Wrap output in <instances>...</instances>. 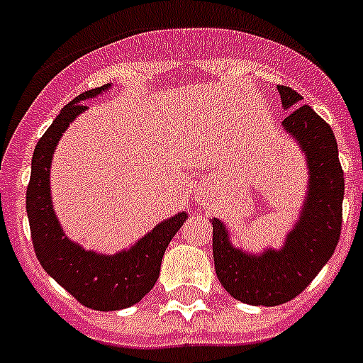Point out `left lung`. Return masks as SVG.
I'll list each match as a JSON object with an SVG mask.
<instances>
[{
    "mask_svg": "<svg viewBox=\"0 0 363 363\" xmlns=\"http://www.w3.org/2000/svg\"><path fill=\"white\" fill-rule=\"evenodd\" d=\"M289 116L284 127L306 150L309 162V194L300 221L281 251L251 256L230 245L225 227L213 220V258L223 289L251 306H280L296 298L335 252L342 233L344 171L338 145L329 123L309 107L291 86L278 85Z\"/></svg>",
    "mask_w": 363,
    "mask_h": 363,
    "instance_id": "left-lung-1",
    "label": "left lung"
}]
</instances>
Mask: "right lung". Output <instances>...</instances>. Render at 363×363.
Wrapping results in <instances>:
<instances>
[{
  "label": "right lung",
  "mask_w": 363,
  "mask_h": 363,
  "mask_svg": "<svg viewBox=\"0 0 363 363\" xmlns=\"http://www.w3.org/2000/svg\"><path fill=\"white\" fill-rule=\"evenodd\" d=\"M107 86L83 92L62 108L34 149L27 187L32 245L41 267L82 306L96 311L125 309L142 300L158 280L167 245L187 220V214L179 213L171 220L162 221L133 249L116 256H99L85 251L69 242L63 234L50 203L49 169L54 147L70 121L86 108L82 104L83 99L99 94Z\"/></svg>",
  "instance_id": "1"
}]
</instances>
